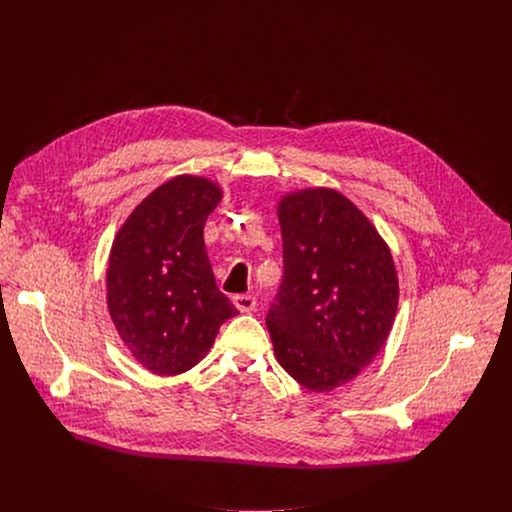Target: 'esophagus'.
I'll use <instances>...</instances> for the list:
<instances>
[{"instance_id": "34e87169", "label": "esophagus", "mask_w": 512, "mask_h": 512, "mask_svg": "<svg viewBox=\"0 0 512 512\" xmlns=\"http://www.w3.org/2000/svg\"><path fill=\"white\" fill-rule=\"evenodd\" d=\"M233 304H235V308L241 312V314H249V312H253L255 310V298L253 296H235L233 298Z\"/></svg>"}]
</instances>
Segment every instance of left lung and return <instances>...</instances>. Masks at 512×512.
I'll use <instances>...</instances> for the list:
<instances>
[{"mask_svg": "<svg viewBox=\"0 0 512 512\" xmlns=\"http://www.w3.org/2000/svg\"><path fill=\"white\" fill-rule=\"evenodd\" d=\"M283 281L267 314L273 352L302 387L352 381L385 346L399 306L387 241L334 188L285 192L277 202Z\"/></svg>", "mask_w": 512, "mask_h": 512, "instance_id": "left-lung-1", "label": "left lung"}]
</instances>
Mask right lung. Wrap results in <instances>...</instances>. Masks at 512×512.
I'll return each mask as SVG.
<instances>
[{"mask_svg":"<svg viewBox=\"0 0 512 512\" xmlns=\"http://www.w3.org/2000/svg\"><path fill=\"white\" fill-rule=\"evenodd\" d=\"M223 198L218 182L180 174L145 196L117 231L107 261V310L143 369L190 371L237 308L221 294L204 247V223Z\"/></svg>","mask_w":512,"mask_h":512,"instance_id":"add662e5","label":"right lung"}]
</instances>
